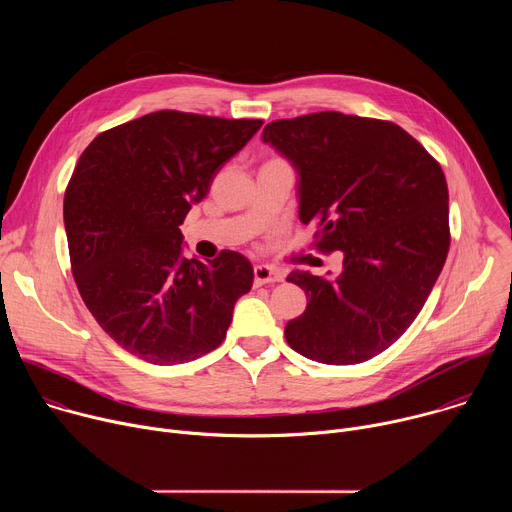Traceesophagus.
I'll list each match as a JSON object with an SVG mask.
<instances>
[{"label":"esophagus","mask_w":512,"mask_h":512,"mask_svg":"<svg viewBox=\"0 0 512 512\" xmlns=\"http://www.w3.org/2000/svg\"><path fill=\"white\" fill-rule=\"evenodd\" d=\"M253 275H255V285L277 283V281H283V277H285V273L281 269H275L271 265H255Z\"/></svg>","instance_id":"34e87169"}]
</instances>
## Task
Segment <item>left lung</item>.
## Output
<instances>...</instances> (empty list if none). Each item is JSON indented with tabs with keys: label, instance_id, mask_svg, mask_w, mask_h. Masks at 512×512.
I'll return each instance as SVG.
<instances>
[{
	"label": "left lung",
	"instance_id": "obj_1",
	"mask_svg": "<svg viewBox=\"0 0 512 512\" xmlns=\"http://www.w3.org/2000/svg\"><path fill=\"white\" fill-rule=\"evenodd\" d=\"M298 174L300 221L318 247L342 251L338 277L291 271L306 312L287 344L324 364H356L389 348L417 318L450 249L446 176L391 121L322 111L261 133Z\"/></svg>",
	"mask_w": 512,
	"mask_h": 512
}]
</instances>
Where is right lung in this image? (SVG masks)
<instances>
[{"instance_id": "add662e5", "label": "right lung", "mask_w": 512, "mask_h": 512, "mask_svg": "<svg viewBox=\"0 0 512 512\" xmlns=\"http://www.w3.org/2000/svg\"><path fill=\"white\" fill-rule=\"evenodd\" d=\"M261 125L158 111L103 131L83 152L64 194L72 275L129 354L170 367L225 340L253 265L237 251L186 259L180 225Z\"/></svg>"}]
</instances>
